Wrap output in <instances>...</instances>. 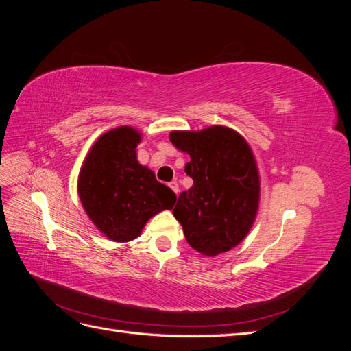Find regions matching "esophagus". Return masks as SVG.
Here are the masks:
<instances>
[{"label": "esophagus", "mask_w": 351, "mask_h": 351, "mask_svg": "<svg viewBox=\"0 0 351 351\" xmlns=\"http://www.w3.org/2000/svg\"><path fill=\"white\" fill-rule=\"evenodd\" d=\"M168 186L171 187V190H173V192H174L176 195L180 192V189H178V184H177V182H171V183H169Z\"/></svg>", "instance_id": "obj_1"}]
</instances>
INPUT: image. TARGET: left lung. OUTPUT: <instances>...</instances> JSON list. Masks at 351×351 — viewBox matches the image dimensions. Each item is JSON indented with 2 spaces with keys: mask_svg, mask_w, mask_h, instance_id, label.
<instances>
[{
  "mask_svg": "<svg viewBox=\"0 0 351 351\" xmlns=\"http://www.w3.org/2000/svg\"><path fill=\"white\" fill-rule=\"evenodd\" d=\"M169 141L190 155L184 171L193 186L180 193L173 209L187 243L205 256L236 247L259 208L261 180L249 143L226 125L174 130Z\"/></svg>",
  "mask_w": 351,
  "mask_h": 351,
  "instance_id": "1",
  "label": "left lung"
}]
</instances>
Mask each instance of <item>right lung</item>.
<instances>
[{
  "label": "right lung",
  "mask_w": 351,
  "mask_h": 351,
  "mask_svg": "<svg viewBox=\"0 0 351 351\" xmlns=\"http://www.w3.org/2000/svg\"><path fill=\"white\" fill-rule=\"evenodd\" d=\"M142 134L130 125L104 133L79 173L82 205L97 228L112 241H130L158 212L171 209L176 193L137 161Z\"/></svg>",
  "instance_id": "obj_1"
}]
</instances>
